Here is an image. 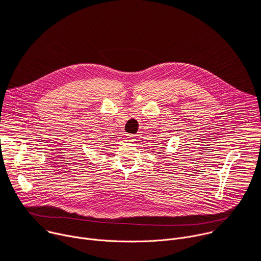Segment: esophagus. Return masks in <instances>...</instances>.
Returning <instances> with one entry per match:
<instances>
[{"mask_svg":"<svg viewBox=\"0 0 261 261\" xmlns=\"http://www.w3.org/2000/svg\"><path fill=\"white\" fill-rule=\"evenodd\" d=\"M135 135L134 134H126V137H125V139H126V141H129V143H132V141H134L135 140Z\"/></svg>","mask_w":261,"mask_h":261,"instance_id":"1","label":"esophagus"}]
</instances>
